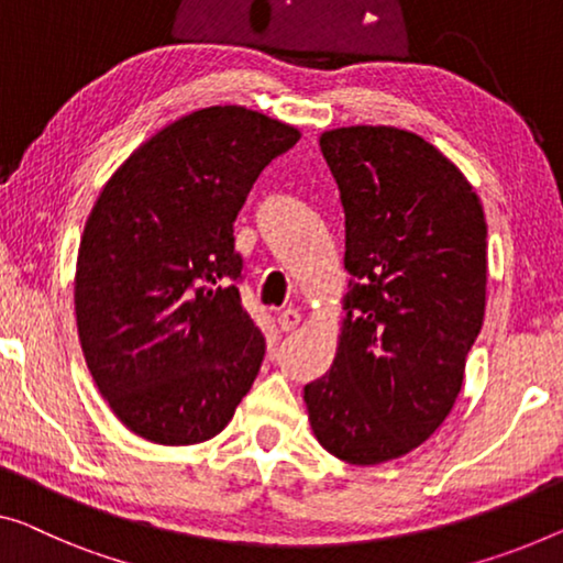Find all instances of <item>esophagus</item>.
Returning <instances> with one entry per match:
<instances>
[{
	"instance_id": "1",
	"label": "esophagus",
	"mask_w": 563,
	"mask_h": 563,
	"mask_svg": "<svg viewBox=\"0 0 563 563\" xmlns=\"http://www.w3.org/2000/svg\"><path fill=\"white\" fill-rule=\"evenodd\" d=\"M298 325H300V313H298V310H283V313L278 316V329L280 331L290 333V331H296Z\"/></svg>"
}]
</instances>
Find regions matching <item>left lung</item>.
<instances>
[{"mask_svg":"<svg viewBox=\"0 0 563 563\" xmlns=\"http://www.w3.org/2000/svg\"><path fill=\"white\" fill-rule=\"evenodd\" d=\"M346 214L339 346L303 389L310 430L349 465L419 448L452 412L481 333L488 224L467 176L394 125H341L318 139Z\"/></svg>","mask_w":563,"mask_h":563,"instance_id":"left-lung-1","label":"left lung"}]
</instances>
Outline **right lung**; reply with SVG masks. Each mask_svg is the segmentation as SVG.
Instances as JSON below:
<instances>
[{"instance_id": "add662e5", "label": "right lung", "mask_w": 563, "mask_h": 563, "mask_svg": "<svg viewBox=\"0 0 563 563\" xmlns=\"http://www.w3.org/2000/svg\"><path fill=\"white\" fill-rule=\"evenodd\" d=\"M300 131L245 106L164 125L103 184L75 265L82 356L113 415L154 444L220 434L253 387L263 333L240 300L232 222Z\"/></svg>"}]
</instances>
